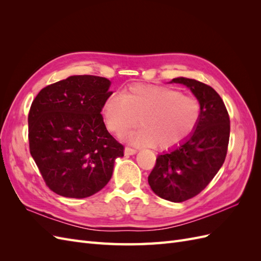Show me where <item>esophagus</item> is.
Masks as SVG:
<instances>
[{"instance_id": "obj_1", "label": "esophagus", "mask_w": 261, "mask_h": 261, "mask_svg": "<svg viewBox=\"0 0 261 261\" xmlns=\"http://www.w3.org/2000/svg\"><path fill=\"white\" fill-rule=\"evenodd\" d=\"M137 152L136 149L130 148V147H125V154L126 155H132V154H135Z\"/></svg>"}]
</instances>
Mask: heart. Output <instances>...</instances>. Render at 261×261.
I'll return each mask as SVG.
<instances>
[{
    "label": "heart",
    "mask_w": 261,
    "mask_h": 261,
    "mask_svg": "<svg viewBox=\"0 0 261 261\" xmlns=\"http://www.w3.org/2000/svg\"><path fill=\"white\" fill-rule=\"evenodd\" d=\"M106 127L120 137L138 125L143 128L130 134L136 145L156 146L169 150L192 135L199 123V101L165 86L133 85L121 94H110L102 107Z\"/></svg>",
    "instance_id": "obj_1"
}]
</instances>
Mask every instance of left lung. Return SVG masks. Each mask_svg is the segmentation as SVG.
Wrapping results in <instances>:
<instances>
[{"label": "left lung", "mask_w": 261, "mask_h": 261, "mask_svg": "<svg viewBox=\"0 0 261 261\" xmlns=\"http://www.w3.org/2000/svg\"><path fill=\"white\" fill-rule=\"evenodd\" d=\"M171 83L192 90L200 103L201 116L191 137L158 155L148 183L161 198L181 202L202 192L222 167L230 139V116L212 87L184 77Z\"/></svg>", "instance_id": "8db88e82"}]
</instances>
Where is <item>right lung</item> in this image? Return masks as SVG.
Returning <instances> with one entry per match:
<instances>
[{"label":"right lung","instance_id":"add662e5","mask_svg":"<svg viewBox=\"0 0 261 261\" xmlns=\"http://www.w3.org/2000/svg\"><path fill=\"white\" fill-rule=\"evenodd\" d=\"M111 82L92 75L70 76L44 87L28 114L30 154L52 192L86 198L112 176L124 146L106 127L102 107Z\"/></svg>","mask_w":261,"mask_h":261}]
</instances>
